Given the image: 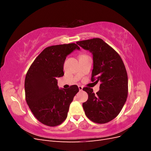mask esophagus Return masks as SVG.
I'll return each instance as SVG.
<instances>
[{
    "label": "esophagus",
    "instance_id": "esophagus-1",
    "mask_svg": "<svg viewBox=\"0 0 151 151\" xmlns=\"http://www.w3.org/2000/svg\"><path fill=\"white\" fill-rule=\"evenodd\" d=\"M78 88H79V91H83V87L82 86H78Z\"/></svg>",
    "mask_w": 151,
    "mask_h": 151
}]
</instances>
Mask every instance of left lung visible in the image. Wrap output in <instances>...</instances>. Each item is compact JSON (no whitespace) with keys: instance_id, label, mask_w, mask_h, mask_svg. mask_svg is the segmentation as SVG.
I'll use <instances>...</instances> for the list:
<instances>
[{"instance_id":"1","label":"left lung","mask_w":151,"mask_h":151,"mask_svg":"<svg viewBox=\"0 0 151 151\" xmlns=\"http://www.w3.org/2000/svg\"><path fill=\"white\" fill-rule=\"evenodd\" d=\"M93 56L91 81L101 82L96 94L84 88L88 99L83 106L86 116L94 123H106L117 116L128 96V77L120 56L102 39L93 38L76 43Z\"/></svg>"}]
</instances>
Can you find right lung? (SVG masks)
Returning <instances> with one entry per match:
<instances>
[{
  "label": "right lung",
  "instance_id": "add662e5",
  "mask_svg": "<svg viewBox=\"0 0 151 151\" xmlns=\"http://www.w3.org/2000/svg\"><path fill=\"white\" fill-rule=\"evenodd\" d=\"M76 43L53 45L45 48L31 65L25 78L26 101L31 112L43 124L55 127L67 116L69 106L79 92L76 85L59 89L57 77H62L65 58Z\"/></svg>",
  "mask_w": 151,
  "mask_h": 151
}]
</instances>
